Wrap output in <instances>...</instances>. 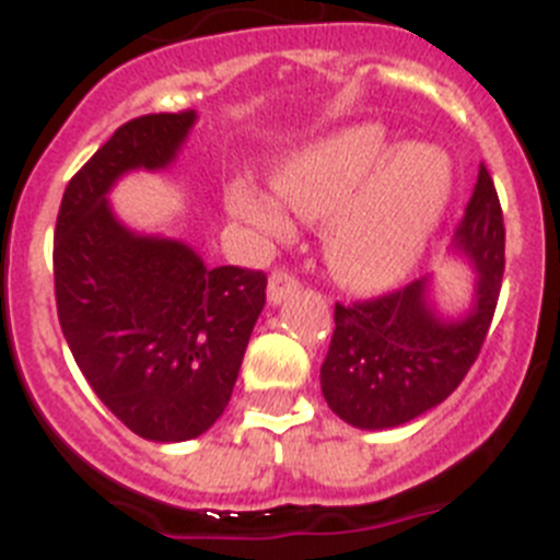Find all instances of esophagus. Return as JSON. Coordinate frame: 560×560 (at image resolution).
<instances>
[{"instance_id":"1","label":"esophagus","mask_w":560,"mask_h":560,"mask_svg":"<svg viewBox=\"0 0 560 560\" xmlns=\"http://www.w3.org/2000/svg\"><path fill=\"white\" fill-rule=\"evenodd\" d=\"M300 291V280L289 269H275L269 277V303L280 305Z\"/></svg>"}]
</instances>
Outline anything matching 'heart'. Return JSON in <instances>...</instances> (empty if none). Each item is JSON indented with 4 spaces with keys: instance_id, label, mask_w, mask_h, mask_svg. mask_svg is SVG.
Segmentation results:
<instances>
[{
    "instance_id": "b5f03b06",
    "label": "heart",
    "mask_w": 560,
    "mask_h": 560,
    "mask_svg": "<svg viewBox=\"0 0 560 560\" xmlns=\"http://www.w3.org/2000/svg\"><path fill=\"white\" fill-rule=\"evenodd\" d=\"M389 148L381 126H353L296 151L277 171V196L305 219H325V257L350 289L378 291L404 280L452 199V162L440 148ZM226 205L266 237L291 230L283 205L249 179L226 187Z\"/></svg>"
}]
</instances>
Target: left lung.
<instances>
[{
    "instance_id": "8db88e82",
    "label": "left lung",
    "mask_w": 560,
    "mask_h": 560,
    "mask_svg": "<svg viewBox=\"0 0 560 560\" xmlns=\"http://www.w3.org/2000/svg\"><path fill=\"white\" fill-rule=\"evenodd\" d=\"M454 249L477 271L474 305L440 316L429 277L389 294L334 308V336L319 370L328 407L355 429H393L443 404L477 361L497 311L504 271V224L488 167L454 232Z\"/></svg>"
}]
</instances>
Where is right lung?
<instances>
[{"label": "right lung", "instance_id": "obj_1", "mask_svg": "<svg viewBox=\"0 0 560 560\" xmlns=\"http://www.w3.org/2000/svg\"><path fill=\"white\" fill-rule=\"evenodd\" d=\"M192 122L190 108L122 122L69 179L52 241L63 339L114 418L153 443L199 438L224 415L266 305L264 271L210 269L182 241L114 219V182L171 165Z\"/></svg>", "mask_w": 560, "mask_h": 560}]
</instances>
